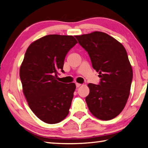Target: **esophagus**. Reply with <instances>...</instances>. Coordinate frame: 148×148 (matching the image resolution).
<instances>
[{
    "label": "esophagus",
    "mask_w": 148,
    "mask_h": 148,
    "mask_svg": "<svg viewBox=\"0 0 148 148\" xmlns=\"http://www.w3.org/2000/svg\"><path fill=\"white\" fill-rule=\"evenodd\" d=\"M75 85H76V87L77 88H79L81 86V84H79V83H77V82H76V83H75Z\"/></svg>",
    "instance_id": "1"
}]
</instances>
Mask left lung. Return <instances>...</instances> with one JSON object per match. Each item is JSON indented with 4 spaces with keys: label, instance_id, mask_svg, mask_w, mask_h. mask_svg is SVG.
Returning <instances> with one entry per match:
<instances>
[{
    "label": "left lung",
    "instance_id": "obj_1",
    "mask_svg": "<svg viewBox=\"0 0 148 148\" xmlns=\"http://www.w3.org/2000/svg\"><path fill=\"white\" fill-rule=\"evenodd\" d=\"M88 51L92 67L101 77L99 84L90 83L86 101L97 119L109 121L124 108L130 94L133 73L122 43L103 32H94L75 36Z\"/></svg>",
    "mask_w": 148,
    "mask_h": 148
}]
</instances>
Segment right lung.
I'll return each instance as SVG.
<instances>
[{"mask_svg":"<svg viewBox=\"0 0 148 148\" xmlns=\"http://www.w3.org/2000/svg\"><path fill=\"white\" fill-rule=\"evenodd\" d=\"M77 43L73 36H45L28 47L20 67L27 104L38 118L49 124L63 121L69 112L75 84L57 79L58 71L64 73L65 57Z\"/></svg>","mask_w":148,"mask_h":148,"instance_id":"add662e5","label":"right lung"}]
</instances>
